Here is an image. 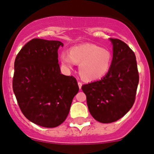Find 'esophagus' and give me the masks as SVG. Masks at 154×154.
<instances>
[{"mask_svg": "<svg viewBox=\"0 0 154 154\" xmlns=\"http://www.w3.org/2000/svg\"><path fill=\"white\" fill-rule=\"evenodd\" d=\"M82 83L81 82H78V86H79V89H81V88H82Z\"/></svg>", "mask_w": 154, "mask_h": 154, "instance_id": "obj_1", "label": "esophagus"}]
</instances>
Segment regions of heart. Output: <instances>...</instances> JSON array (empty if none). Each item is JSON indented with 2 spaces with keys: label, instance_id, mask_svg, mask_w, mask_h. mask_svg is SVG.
Listing matches in <instances>:
<instances>
[{
  "label": "heart",
  "instance_id": "obj_1",
  "mask_svg": "<svg viewBox=\"0 0 154 154\" xmlns=\"http://www.w3.org/2000/svg\"><path fill=\"white\" fill-rule=\"evenodd\" d=\"M60 60L61 64L69 69L75 63L79 64L81 77L87 81H95L101 79L109 72L113 56L109 49L86 43L72 47L69 54L63 51L60 55Z\"/></svg>",
  "mask_w": 154,
  "mask_h": 154
}]
</instances>
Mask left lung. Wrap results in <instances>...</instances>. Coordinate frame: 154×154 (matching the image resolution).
Segmentation results:
<instances>
[{"instance_id":"left-lung-1","label":"left lung","mask_w":154,"mask_h":154,"mask_svg":"<svg viewBox=\"0 0 154 154\" xmlns=\"http://www.w3.org/2000/svg\"><path fill=\"white\" fill-rule=\"evenodd\" d=\"M113 60L109 72L100 80L83 85L90 113L101 123L117 121L130 111L135 102L139 82L135 55L119 39H109Z\"/></svg>"}]
</instances>
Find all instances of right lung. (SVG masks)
<instances>
[{
    "instance_id": "1",
    "label": "right lung",
    "mask_w": 154,
    "mask_h": 154,
    "mask_svg": "<svg viewBox=\"0 0 154 154\" xmlns=\"http://www.w3.org/2000/svg\"><path fill=\"white\" fill-rule=\"evenodd\" d=\"M58 40L35 38L14 61L13 91L22 114L32 122L56 128L66 119L79 87L72 76L61 73Z\"/></svg>"
}]
</instances>
